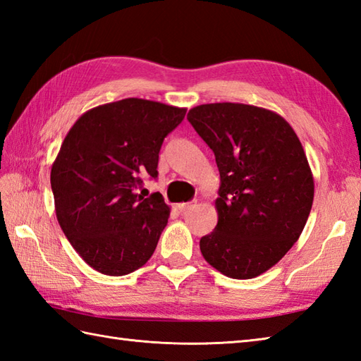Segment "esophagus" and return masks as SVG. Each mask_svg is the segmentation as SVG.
<instances>
[{
	"instance_id": "esophagus-1",
	"label": "esophagus",
	"mask_w": 361,
	"mask_h": 361,
	"mask_svg": "<svg viewBox=\"0 0 361 361\" xmlns=\"http://www.w3.org/2000/svg\"><path fill=\"white\" fill-rule=\"evenodd\" d=\"M194 203L195 202H188V203H178L176 204V209H178L180 212H185V211H188V209H190L194 206Z\"/></svg>"
}]
</instances>
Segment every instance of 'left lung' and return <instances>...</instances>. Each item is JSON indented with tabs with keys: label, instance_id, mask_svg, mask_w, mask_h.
I'll return each instance as SVG.
<instances>
[{
	"label": "left lung",
	"instance_id": "left-lung-1",
	"mask_svg": "<svg viewBox=\"0 0 361 361\" xmlns=\"http://www.w3.org/2000/svg\"><path fill=\"white\" fill-rule=\"evenodd\" d=\"M188 121L220 172L219 221L200 239L202 255L228 278H256L287 255L309 219L307 157L288 122L260 106L204 104Z\"/></svg>",
	"mask_w": 361,
	"mask_h": 361
}]
</instances>
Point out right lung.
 Masks as SVG:
<instances>
[{"label": "right lung", "mask_w": 361, "mask_h": 361, "mask_svg": "<svg viewBox=\"0 0 361 361\" xmlns=\"http://www.w3.org/2000/svg\"><path fill=\"white\" fill-rule=\"evenodd\" d=\"M186 109L128 97L75 121L51 169L60 228L96 271L124 276L152 257L171 209L159 192L137 194L158 176L164 137Z\"/></svg>", "instance_id": "right-lung-1"}]
</instances>
